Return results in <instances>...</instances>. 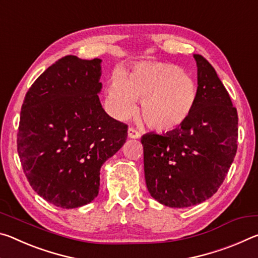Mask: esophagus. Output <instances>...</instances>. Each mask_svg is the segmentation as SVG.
<instances>
[{
	"instance_id": "obj_1",
	"label": "esophagus",
	"mask_w": 258,
	"mask_h": 258,
	"mask_svg": "<svg viewBox=\"0 0 258 258\" xmlns=\"http://www.w3.org/2000/svg\"><path fill=\"white\" fill-rule=\"evenodd\" d=\"M127 135L130 139H139L140 138V133L137 130H134L133 127H130L127 131Z\"/></svg>"
}]
</instances>
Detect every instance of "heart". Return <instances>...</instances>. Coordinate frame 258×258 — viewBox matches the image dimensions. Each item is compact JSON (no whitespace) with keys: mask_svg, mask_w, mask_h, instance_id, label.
<instances>
[{"mask_svg":"<svg viewBox=\"0 0 258 258\" xmlns=\"http://www.w3.org/2000/svg\"><path fill=\"white\" fill-rule=\"evenodd\" d=\"M142 100L145 123L158 132H173L184 125L198 100V87L190 75L172 63H140L128 77L116 74L108 89V102L118 118H126Z\"/></svg>","mask_w":258,"mask_h":258,"instance_id":"1","label":"heart"}]
</instances>
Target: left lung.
<instances>
[{
  "instance_id": "left-lung-1",
  "label": "left lung",
  "mask_w": 258,
  "mask_h": 258,
  "mask_svg": "<svg viewBox=\"0 0 258 258\" xmlns=\"http://www.w3.org/2000/svg\"><path fill=\"white\" fill-rule=\"evenodd\" d=\"M198 100L176 131L141 139L148 191L165 206L185 208L211 198L223 183L237 152L238 113L215 69L200 54Z\"/></svg>"
}]
</instances>
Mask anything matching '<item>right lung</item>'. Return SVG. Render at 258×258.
I'll use <instances>...</instances> for the list:
<instances>
[{"label":"right lung","instance_id":"add662e5","mask_svg":"<svg viewBox=\"0 0 258 258\" xmlns=\"http://www.w3.org/2000/svg\"><path fill=\"white\" fill-rule=\"evenodd\" d=\"M101 62L63 56L34 82L21 107L17 146L24 173L35 192L56 207L94 200L100 168L127 138V125L100 102Z\"/></svg>","mask_w":258,"mask_h":258}]
</instances>
